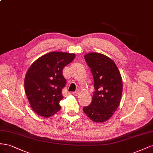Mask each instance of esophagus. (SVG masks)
<instances>
[{
  "instance_id": "esophagus-1",
  "label": "esophagus",
  "mask_w": 153,
  "mask_h": 153,
  "mask_svg": "<svg viewBox=\"0 0 153 153\" xmlns=\"http://www.w3.org/2000/svg\"><path fill=\"white\" fill-rule=\"evenodd\" d=\"M72 94H73L74 95L77 96V95H78V94H79V91H75V92H72Z\"/></svg>"
}]
</instances>
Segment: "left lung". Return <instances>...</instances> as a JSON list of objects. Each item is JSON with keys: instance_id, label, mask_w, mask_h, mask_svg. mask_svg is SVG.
<instances>
[{"instance_id": "left-lung-1", "label": "left lung", "mask_w": 153, "mask_h": 153, "mask_svg": "<svg viewBox=\"0 0 153 153\" xmlns=\"http://www.w3.org/2000/svg\"><path fill=\"white\" fill-rule=\"evenodd\" d=\"M94 79L92 101L83 111L95 123H104L114 114L119 106L123 93V79L113 61L106 55L90 52L85 56Z\"/></svg>"}]
</instances>
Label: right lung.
Instances as JSON below:
<instances>
[{
	"instance_id": "obj_1",
	"label": "right lung",
	"mask_w": 153,
	"mask_h": 153,
	"mask_svg": "<svg viewBox=\"0 0 153 153\" xmlns=\"http://www.w3.org/2000/svg\"><path fill=\"white\" fill-rule=\"evenodd\" d=\"M75 57L74 53L51 52L29 68L24 79L25 91L30 107L38 115L48 118L60 110L62 90L66 82L62 71Z\"/></svg>"
}]
</instances>
